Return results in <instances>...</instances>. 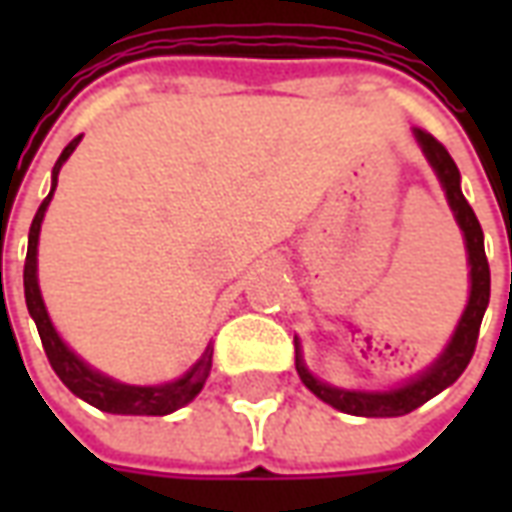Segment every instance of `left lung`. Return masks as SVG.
I'll return each instance as SVG.
<instances>
[{"label":"left lung","mask_w":512,"mask_h":512,"mask_svg":"<svg viewBox=\"0 0 512 512\" xmlns=\"http://www.w3.org/2000/svg\"><path fill=\"white\" fill-rule=\"evenodd\" d=\"M422 153L430 161V167L436 172V178L441 180V189L447 194L455 222L463 230V241H466V252H469V277H472V290H469V304L463 310L461 321L455 326V334L450 337L447 348L441 351V356L433 365L419 373L417 378H411L406 384L386 389V392H359V389H337L318 381L312 376L304 359H301L299 340H296V370L304 386L310 389L312 395L321 397L323 403H329L337 411L354 414V417H403L408 411H414L422 403H428L430 397H436L441 389H447L450 384L458 381L466 365L472 362L474 345H477V334H480V323H483L485 307L491 299V268L485 260L483 246V227L474 216L472 205L466 202L461 191V172L455 167V161L447 153V147L441 145L439 139H433L428 131L414 128Z\"/></svg>","instance_id":"left-lung-1"}]
</instances>
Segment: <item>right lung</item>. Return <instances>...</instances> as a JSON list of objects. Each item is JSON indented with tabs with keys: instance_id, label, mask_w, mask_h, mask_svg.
<instances>
[{
	"instance_id": "add662e5",
	"label": "right lung",
	"mask_w": 512,
	"mask_h": 512,
	"mask_svg": "<svg viewBox=\"0 0 512 512\" xmlns=\"http://www.w3.org/2000/svg\"><path fill=\"white\" fill-rule=\"evenodd\" d=\"M82 136H76L73 142H68V147L62 150V156L57 158V164L51 169V191L46 200L40 202L38 213L32 219V227H29V246H27V263H24V299H27V310L32 315V321L38 326L40 343H43V351L49 356L54 373L60 376V381L73 395L87 400L90 406L101 408V411H109V414H134V417H164V414H172L178 411L180 406L191 403L194 397L200 395L205 378L211 373V356L213 348L208 345L205 354L197 365L186 370L183 376L175 378V381H167V384L158 386H131L120 384L115 378L98 373L93 367L82 362L79 356L73 354L68 345L62 343V337L54 329L49 312H46V304H43V296H40L38 288V238H40V224H43V216H46V208H49L51 197H54V189H57V175H60L62 164L68 161L76 145H79Z\"/></svg>"
}]
</instances>
